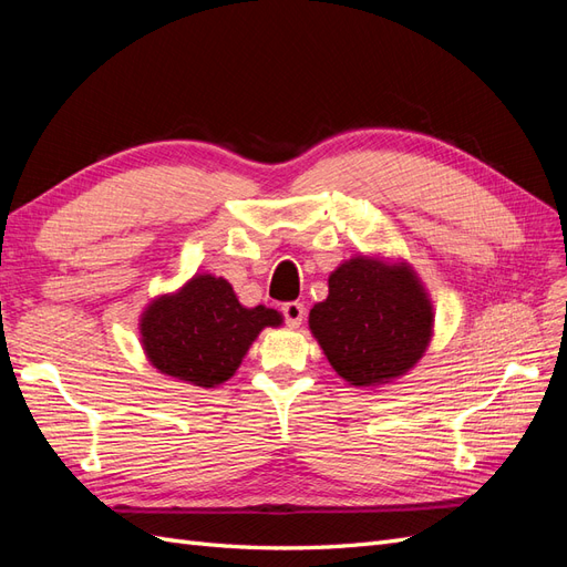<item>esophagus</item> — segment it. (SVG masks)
Returning <instances> with one entry per match:
<instances>
[{
  "instance_id": "1",
  "label": "esophagus",
  "mask_w": 567,
  "mask_h": 567,
  "mask_svg": "<svg viewBox=\"0 0 567 567\" xmlns=\"http://www.w3.org/2000/svg\"><path fill=\"white\" fill-rule=\"evenodd\" d=\"M281 312H284V319H286L290 329H298V326L305 319V305L302 302H286L281 307Z\"/></svg>"
}]
</instances>
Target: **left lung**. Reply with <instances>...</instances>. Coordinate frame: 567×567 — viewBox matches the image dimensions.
Instances as JSON below:
<instances>
[{"mask_svg": "<svg viewBox=\"0 0 567 567\" xmlns=\"http://www.w3.org/2000/svg\"><path fill=\"white\" fill-rule=\"evenodd\" d=\"M435 312L414 267L354 255L329 277V296L310 310V331L340 379L381 388L419 364Z\"/></svg>", "mask_w": 567, "mask_h": 567, "instance_id": "1", "label": "left lung"}]
</instances>
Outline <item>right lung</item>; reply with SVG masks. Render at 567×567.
Returning a JSON list of instances; mask_svg holds the SVG:
<instances>
[{"mask_svg":"<svg viewBox=\"0 0 567 567\" xmlns=\"http://www.w3.org/2000/svg\"><path fill=\"white\" fill-rule=\"evenodd\" d=\"M281 312L238 302L227 279L196 274L175 293L151 300L140 319L142 348L161 373L198 388H217L241 367L252 340Z\"/></svg>","mask_w":567,"mask_h":567,"instance_id":"1","label":"right lung"}]
</instances>
